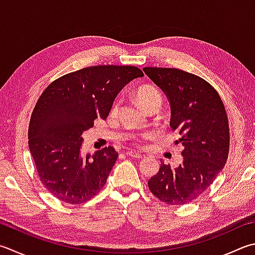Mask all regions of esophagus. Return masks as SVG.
<instances>
[{
    "mask_svg": "<svg viewBox=\"0 0 255 255\" xmlns=\"http://www.w3.org/2000/svg\"><path fill=\"white\" fill-rule=\"evenodd\" d=\"M127 154L128 156L134 157V158H142V157H144V155L141 154V153L137 152V151H128V152H127Z\"/></svg>",
    "mask_w": 255,
    "mask_h": 255,
    "instance_id": "34e87169",
    "label": "esophagus"
}]
</instances>
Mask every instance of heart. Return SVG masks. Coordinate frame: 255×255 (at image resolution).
<instances>
[{
    "mask_svg": "<svg viewBox=\"0 0 255 255\" xmlns=\"http://www.w3.org/2000/svg\"><path fill=\"white\" fill-rule=\"evenodd\" d=\"M135 97L137 102L140 103L141 107L143 109H145L146 111H148L154 105H158L161 107L162 104V94L160 92L156 86L151 85V84H145V85H141L140 88L136 90L135 92ZM122 100L121 98H118L114 101V103L112 105V113H117L120 109V105H121ZM148 134H142V135H133L129 137V140L132 141L133 144H136V145H140L141 142L145 141L148 138Z\"/></svg>",
    "mask_w": 255,
    "mask_h": 255,
    "instance_id": "heart-1",
    "label": "heart"
}]
</instances>
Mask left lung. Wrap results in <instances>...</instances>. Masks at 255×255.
Listing matches in <instances>:
<instances>
[{"label":"left lung","mask_w":255,"mask_h":255,"mask_svg":"<svg viewBox=\"0 0 255 255\" xmlns=\"http://www.w3.org/2000/svg\"><path fill=\"white\" fill-rule=\"evenodd\" d=\"M171 104L170 127L181 135L183 162H161L147 182L152 194L171 205L193 202L217 179L227 163L230 128L220 94L200 76L173 68H144Z\"/></svg>","instance_id":"obj_1"}]
</instances>
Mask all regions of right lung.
Instances as JSON below:
<instances>
[{
  "instance_id": "obj_1",
  "label": "right lung",
  "mask_w": 255,
  "mask_h": 255,
  "mask_svg": "<svg viewBox=\"0 0 255 255\" xmlns=\"http://www.w3.org/2000/svg\"><path fill=\"white\" fill-rule=\"evenodd\" d=\"M143 75L132 65L89 66L43 91L31 115L28 147L41 183L56 199L85 203L104 187L119 153L105 146L83 155V133L95 119H107L120 91Z\"/></svg>"
}]
</instances>
